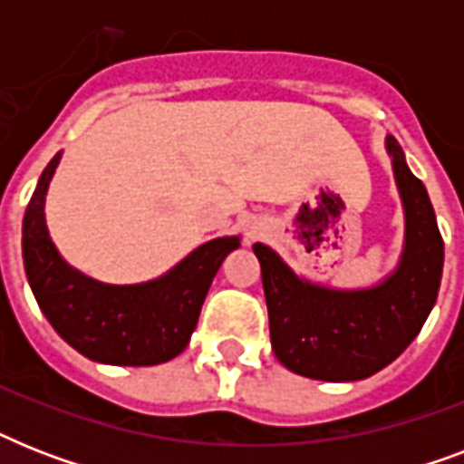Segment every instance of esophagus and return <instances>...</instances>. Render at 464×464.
Instances as JSON below:
<instances>
[{
	"mask_svg": "<svg viewBox=\"0 0 464 464\" xmlns=\"http://www.w3.org/2000/svg\"><path fill=\"white\" fill-rule=\"evenodd\" d=\"M265 233V224L262 221H257V218H250L246 224V238L247 240H257Z\"/></svg>",
	"mask_w": 464,
	"mask_h": 464,
	"instance_id": "34e87169",
	"label": "esophagus"
}]
</instances>
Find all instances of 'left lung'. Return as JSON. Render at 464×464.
<instances>
[{
  "mask_svg": "<svg viewBox=\"0 0 464 464\" xmlns=\"http://www.w3.org/2000/svg\"><path fill=\"white\" fill-rule=\"evenodd\" d=\"M404 211L397 267L366 289H334L296 275L265 243H255L269 313V337L282 366L313 381H363L417 337L439 296L443 238L424 182L402 147L385 137Z\"/></svg>",
  "mask_w": 464,
  "mask_h": 464,
  "instance_id": "left-lung-1",
  "label": "left lung"
}]
</instances>
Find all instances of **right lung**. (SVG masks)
I'll list each match as a JSON object with an SVG mask.
<instances>
[{"instance_id":"add662e5","label":"right lung","mask_w":464,"mask_h":464,"mask_svg":"<svg viewBox=\"0 0 464 464\" xmlns=\"http://www.w3.org/2000/svg\"><path fill=\"white\" fill-rule=\"evenodd\" d=\"M62 151L38 180L24 217V267L43 315L69 346L111 366H156L175 359L197 327L207 291L240 236L195 247L166 275L141 284H103L67 265L45 224V197Z\"/></svg>"}]
</instances>
